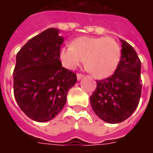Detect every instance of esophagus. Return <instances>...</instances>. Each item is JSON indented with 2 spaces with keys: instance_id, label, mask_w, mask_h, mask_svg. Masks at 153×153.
Instances as JSON below:
<instances>
[{
  "instance_id": "34e87169",
  "label": "esophagus",
  "mask_w": 153,
  "mask_h": 153,
  "mask_svg": "<svg viewBox=\"0 0 153 153\" xmlns=\"http://www.w3.org/2000/svg\"><path fill=\"white\" fill-rule=\"evenodd\" d=\"M76 77H77V80H81L82 77H83V75H82V74L78 73L77 75H76Z\"/></svg>"
}]
</instances>
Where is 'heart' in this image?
<instances>
[{
  "mask_svg": "<svg viewBox=\"0 0 153 153\" xmlns=\"http://www.w3.org/2000/svg\"><path fill=\"white\" fill-rule=\"evenodd\" d=\"M59 58L63 65L75 70L85 60V67L96 78H106L116 71L121 59V47L112 37L81 36L71 47L62 48Z\"/></svg>",
  "mask_w": 153,
  "mask_h": 153,
  "instance_id": "b5f03b06",
  "label": "heart"
}]
</instances>
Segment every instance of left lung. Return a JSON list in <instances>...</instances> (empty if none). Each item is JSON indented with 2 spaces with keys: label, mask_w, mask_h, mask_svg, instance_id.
<instances>
[{
  "label": "left lung",
  "mask_w": 153,
  "mask_h": 153,
  "mask_svg": "<svg viewBox=\"0 0 153 153\" xmlns=\"http://www.w3.org/2000/svg\"><path fill=\"white\" fill-rule=\"evenodd\" d=\"M122 55L113 75L96 81L97 87L90 96L95 114L109 123L126 120L138 106L141 95V64L135 50L121 39Z\"/></svg>",
  "instance_id": "8db88e82"
}]
</instances>
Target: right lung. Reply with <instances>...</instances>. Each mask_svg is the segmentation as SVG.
<instances>
[{
    "instance_id": "right-lung-1",
    "label": "right lung",
    "mask_w": 153,
    "mask_h": 153,
    "mask_svg": "<svg viewBox=\"0 0 153 153\" xmlns=\"http://www.w3.org/2000/svg\"><path fill=\"white\" fill-rule=\"evenodd\" d=\"M63 36L49 28L30 39L18 52L13 71V94L20 109L30 119H53L66 102L76 75L59 60Z\"/></svg>"
}]
</instances>
